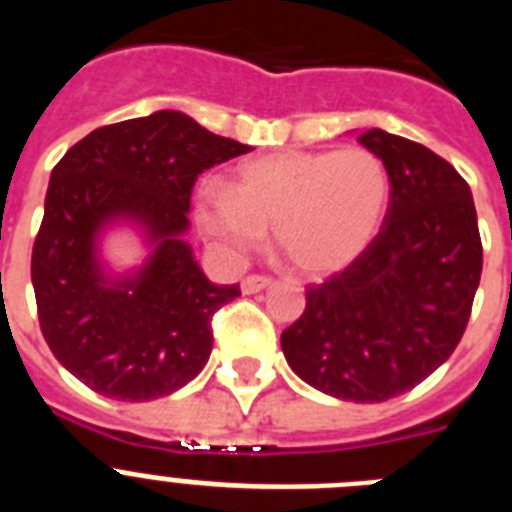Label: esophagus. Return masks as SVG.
Returning <instances> with one entry per match:
<instances>
[{
    "mask_svg": "<svg viewBox=\"0 0 512 512\" xmlns=\"http://www.w3.org/2000/svg\"><path fill=\"white\" fill-rule=\"evenodd\" d=\"M269 284H271L269 277H261V274H251V277L243 279L241 289H243V295H256V292L266 289Z\"/></svg>",
    "mask_w": 512,
    "mask_h": 512,
    "instance_id": "esophagus-1",
    "label": "esophagus"
}]
</instances>
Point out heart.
<instances>
[{
  "label": "heart",
  "mask_w": 512,
  "mask_h": 512,
  "mask_svg": "<svg viewBox=\"0 0 512 512\" xmlns=\"http://www.w3.org/2000/svg\"><path fill=\"white\" fill-rule=\"evenodd\" d=\"M390 202V174L369 148L282 151L238 166L230 192L202 187L194 217L225 259L261 246L266 228L307 277L346 269L369 248Z\"/></svg>",
  "instance_id": "b5f03b06"
}]
</instances>
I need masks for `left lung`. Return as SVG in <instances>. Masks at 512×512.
<instances>
[{"instance_id": "obj_1", "label": "left lung", "mask_w": 512, "mask_h": 512, "mask_svg": "<svg viewBox=\"0 0 512 512\" xmlns=\"http://www.w3.org/2000/svg\"><path fill=\"white\" fill-rule=\"evenodd\" d=\"M359 143L390 174V207L354 264L307 289L282 333L292 372L348 402L413 390L454 354L482 274L472 189L431 148L387 130Z\"/></svg>"}]
</instances>
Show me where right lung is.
I'll return each mask as SVG.
<instances>
[{
    "label": "right lung",
    "mask_w": 512,
    "mask_h": 512,
    "mask_svg": "<svg viewBox=\"0 0 512 512\" xmlns=\"http://www.w3.org/2000/svg\"><path fill=\"white\" fill-rule=\"evenodd\" d=\"M251 151L176 110L92 130L51 171L33 246L40 330L53 356L94 392L122 402L166 397L205 369L210 320L241 295L215 284L184 241L197 176ZM130 224L149 246L117 275L101 235Z\"/></svg>",
    "instance_id": "1"
}]
</instances>
